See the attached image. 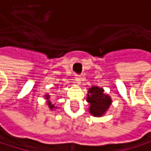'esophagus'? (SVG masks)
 Returning a JSON list of instances; mask_svg holds the SVG:
<instances>
[{
  "label": "esophagus",
  "mask_w": 151,
  "mask_h": 151,
  "mask_svg": "<svg viewBox=\"0 0 151 151\" xmlns=\"http://www.w3.org/2000/svg\"><path fill=\"white\" fill-rule=\"evenodd\" d=\"M83 78H84V77L82 75H79V74H77L75 76V80L77 83H80L82 80H83Z\"/></svg>",
  "instance_id": "34e87169"
}]
</instances>
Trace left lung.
<instances>
[{"label":"left lung","instance_id":"obj_1","mask_svg":"<svg viewBox=\"0 0 151 151\" xmlns=\"http://www.w3.org/2000/svg\"><path fill=\"white\" fill-rule=\"evenodd\" d=\"M103 92L102 88L97 86H93L88 91L86 101L90 104L89 112L93 116H101L111 105V98Z\"/></svg>","mask_w":151,"mask_h":151}]
</instances>
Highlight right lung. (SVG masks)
Here are the masks:
<instances>
[{"label": "right lung", "mask_w": 151, "mask_h": 151, "mask_svg": "<svg viewBox=\"0 0 151 151\" xmlns=\"http://www.w3.org/2000/svg\"><path fill=\"white\" fill-rule=\"evenodd\" d=\"M45 97H46V100H49V99H50V98H49V97H50V95H46ZM49 101V102H48V105H49V106H50V109H53L55 106L52 105V104H51V102H50V101Z\"/></svg>", "instance_id": "add662e5"}]
</instances>
